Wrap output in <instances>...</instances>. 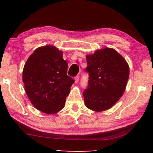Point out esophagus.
Instances as JSON below:
<instances>
[{
    "label": "esophagus",
    "mask_w": 153,
    "mask_h": 153,
    "mask_svg": "<svg viewBox=\"0 0 153 153\" xmlns=\"http://www.w3.org/2000/svg\"><path fill=\"white\" fill-rule=\"evenodd\" d=\"M79 77L78 76H76V77H74L75 83H76V84H77V83L79 82Z\"/></svg>",
    "instance_id": "34e87169"
}]
</instances>
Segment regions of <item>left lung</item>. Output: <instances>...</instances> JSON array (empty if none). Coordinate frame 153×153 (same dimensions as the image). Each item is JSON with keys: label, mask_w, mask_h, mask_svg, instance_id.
<instances>
[{"label": "left lung", "mask_w": 153, "mask_h": 153, "mask_svg": "<svg viewBox=\"0 0 153 153\" xmlns=\"http://www.w3.org/2000/svg\"><path fill=\"white\" fill-rule=\"evenodd\" d=\"M86 58L89 80L88 88L83 92L85 105L97 112L109 109L125 91L129 75L128 64L117 51L107 47Z\"/></svg>", "instance_id": "left-lung-1"}]
</instances>
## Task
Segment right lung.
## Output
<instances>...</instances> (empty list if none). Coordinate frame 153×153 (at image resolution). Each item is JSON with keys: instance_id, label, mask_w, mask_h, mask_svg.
<instances>
[{"instance_id": "right-lung-1", "label": "right lung", "mask_w": 153, "mask_h": 153, "mask_svg": "<svg viewBox=\"0 0 153 153\" xmlns=\"http://www.w3.org/2000/svg\"><path fill=\"white\" fill-rule=\"evenodd\" d=\"M67 62L63 52L47 45L36 48L25 63L23 82L36 108L55 114L65 107L74 80L67 75Z\"/></svg>"}]
</instances>
